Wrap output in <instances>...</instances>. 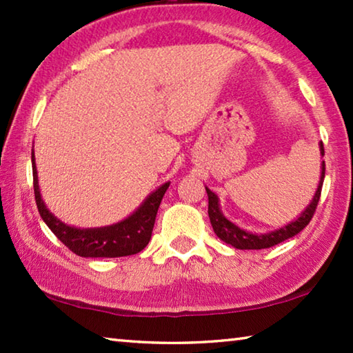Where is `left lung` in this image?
<instances>
[{"instance_id":"8db88e82","label":"left lung","mask_w":353,"mask_h":353,"mask_svg":"<svg viewBox=\"0 0 353 353\" xmlns=\"http://www.w3.org/2000/svg\"><path fill=\"white\" fill-rule=\"evenodd\" d=\"M319 149H321V155L324 157V145H322V143L319 145ZM321 170L322 171H321L318 190H316L310 205H307L305 210L301 213V216L294 221H291V223L286 224L285 227H280L277 230L268 232V234H252V232H246L240 229L236 224L232 223V221L227 219L219 208L218 196L214 194L210 188L205 187L207 196H208V218H210L214 234H216L218 238H221L224 243L230 244V246H234L235 249H266V248L276 246V244L297 235L299 232L303 230L308 225V223L312 221L313 214L316 212V207H318L322 183H324V177H325V162H322Z\"/></svg>"}]
</instances>
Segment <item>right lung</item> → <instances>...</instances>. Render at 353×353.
<instances>
[{
	"mask_svg": "<svg viewBox=\"0 0 353 353\" xmlns=\"http://www.w3.org/2000/svg\"><path fill=\"white\" fill-rule=\"evenodd\" d=\"M32 177H34V194L35 202L41 219L50 227L52 234L67 246L71 252L79 256H128L139 254L140 250L148 246L151 240L155 216L160 202L163 199L165 191L168 190L170 182L163 183L151 194L145 202L126 219L119 221L117 224L105 227H94V229H77L57 219L54 214L48 210L43 199H41L39 188V176L35 168V157L32 151Z\"/></svg>",
	"mask_w": 353,
	"mask_h": 353,
	"instance_id": "1",
	"label": "right lung"
}]
</instances>
